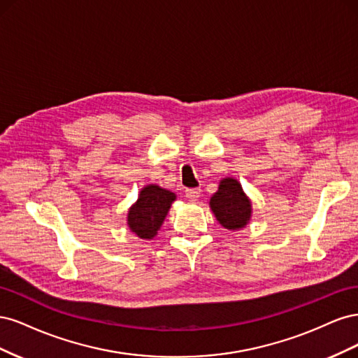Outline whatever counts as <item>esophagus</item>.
Masks as SVG:
<instances>
[{
	"instance_id": "obj_1",
	"label": "esophagus",
	"mask_w": 358,
	"mask_h": 358,
	"mask_svg": "<svg viewBox=\"0 0 358 358\" xmlns=\"http://www.w3.org/2000/svg\"><path fill=\"white\" fill-rule=\"evenodd\" d=\"M185 197H187L189 201H197L199 197H200V189H197V188L187 189V191H185Z\"/></svg>"
}]
</instances>
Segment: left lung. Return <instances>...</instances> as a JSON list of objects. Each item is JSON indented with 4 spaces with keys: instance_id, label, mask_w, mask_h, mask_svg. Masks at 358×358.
Instances as JSON below:
<instances>
[{
    "instance_id": "left-lung-1",
    "label": "left lung",
    "mask_w": 358,
    "mask_h": 358,
    "mask_svg": "<svg viewBox=\"0 0 358 358\" xmlns=\"http://www.w3.org/2000/svg\"><path fill=\"white\" fill-rule=\"evenodd\" d=\"M209 206L216 221L230 231L242 230L251 221L252 201L234 178L220 180L218 191L210 197Z\"/></svg>"
}]
</instances>
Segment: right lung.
<instances>
[{"instance_id": "1", "label": "right lung", "mask_w": 358, "mask_h": 358, "mask_svg": "<svg viewBox=\"0 0 358 358\" xmlns=\"http://www.w3.org/2000/svg\"><path fill=\"white\" fill-rule=\"evenodd\" d=\"M176 200V194L149 183L138 192V199L127 213V224L131 233L143 241H150L158 234L162 222Z\"/></svg>"}]
</instances>
